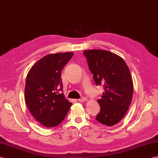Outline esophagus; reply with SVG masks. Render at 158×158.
Segmentation results:
<instances>
[{"instance_id": "34e87169", "label": "esophagus", "mask_w": 158, "mask_h": 158, "mask_svg": "<svg viewBox=\"0 0 158 158\" xmlns=\"http://www.w3.org/2000/svg\"><path fill=\"white\" fill-rule=\"evenodd\" d=\"M78 101H79V102H86V101H87V98H80V99H79V100H78Z\"/></svg>"}]
</instances>
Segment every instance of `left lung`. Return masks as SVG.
Here are the masks:
<instances>
[{
  "mask_svg": "<svg viewBox=\"0 0 158 158\" xmlns=\"http://www.w3.org/2000/svg\"><path fill=\"white\" fill-rule=\"evenodd\" d=\"M96 85L104 92L98 100L100 111L96 120L111 127L123 119L131 105L133 84L129 69L120 56L106 50L83 51Z\"/></svg>",
  "mask_w": 158,
  "mask_h": 158,
  "instance_id": "left-lung-1",
  "label": "left lung"
}]
</instances>
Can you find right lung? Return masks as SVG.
Returning <instances> with one entry per match:
<instances>
[{"mask_svg":"<svg viewBox=\"0 0 158 158\" xmlns=\"http://www.w3.org/2000/svg\"><path fill=\"white\" fill-rule=\"evenodd\" d=\"M73 56V52L47 55L33 66L27 75L25 102L34 118L46 127L62 122L72 105L61 92V71Z\"/></svg>","mask_w":158,"mask_h":158,"instance_id":"add662e5","label":"right lung"}]
</instances>
